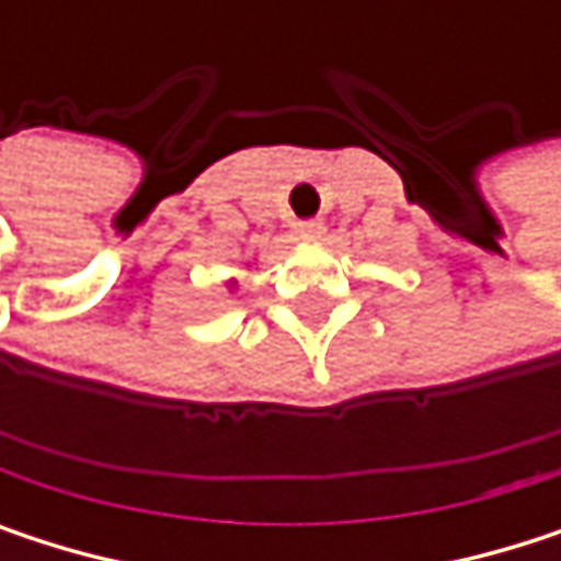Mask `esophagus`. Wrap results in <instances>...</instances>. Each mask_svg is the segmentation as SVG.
Listing matches in <instances>:
<instances>
[{
	"mask_svg": "<svg viewBox=\"0 0 561 561\" xmlns=\"http://www.w3.org/2000/svg\"><path fill=\"white\" fill-rule=\"evenodd\" d=\"M295 230H298V237H301V240H321L324 224H321V220H301Z\"/></svg>",
	"mask_w": 561,
	"mask_h": 561,
	"instance_id": "esophagus-1",
	"label": "esophagus"
}]
</instances>
